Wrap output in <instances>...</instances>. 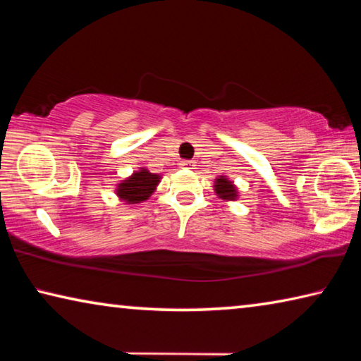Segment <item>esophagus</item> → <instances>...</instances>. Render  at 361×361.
I'll return each mask as SVG.
<instances>
[{
    "mask_svg": "<svg viewBox=\"0 0 361 361\" xmlns=\"http://www.w3.org/2000/svg\"><path fill=\"white\" fill-rule=\"evenodd\" d=\"M180 166L183 169H194V162L192 161H181Z\"/></svg>",
    "mask_w": 361,
    "mask_h": 361,
    "instance_id": "1",
    "label": "esophagus"
}]
</instances>
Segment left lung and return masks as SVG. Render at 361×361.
Instances as JSON below:
<instances>
[{"instance_id":"left-lung-1","label":"left lung","mask_w":361,"mask_h":361,"mask_svg":"<svg viewBox=\"0 0 361 361\" xmlns=\"http://www.w3.org/2000/svg\"><path fill=\"white\" fill-rule=\"evenodd\" d=\"M215 192L219 195V197L226 199V200L237 199V189L234 185H232V181H229L226 176H219V178H216Z\"/></svg>"}]
</instances>
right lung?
Masks as SVG:
<instances>
[{
	"label": "right lung",
	"instance_id": "add662e5",
	"mask_svg": "<svg viewBox=\"0 0 361 361\" xmlns=\"http://www.w3.org/2000/svg\"><path fill=\"white\" fill-rule=\"evenodd\" d=\"M159 180H161V176L142 169L133 173L130 178L119 183L116 194L119 195L121 200H126L127 204H140L154 192Z\"/></svg>",
	"mask_w": 361,
	"mask_h": 361
}]
</instances>
